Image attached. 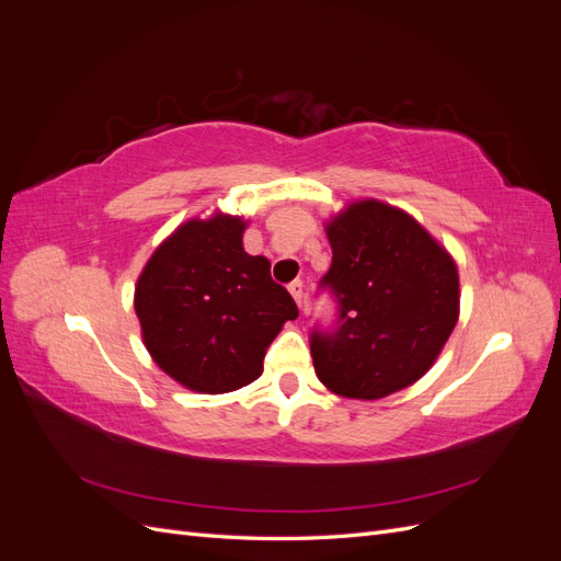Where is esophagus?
<instances>
[{"label": "esophagus", "instance_id": "esophagus-1", "mask_svg": "<svg viewBox=\"0 0 561 561\" xmlns=\"http://www.w3.org/2000/svg\"><path fill=\"white\" fill-rule=\"evenodd\" d=\"M287 290H290L293 299L297 301V307H301V301H304V285H301V280L290 283V287H287Z\"/></svg>", "mask_w": 561, "mask_h": 561}]
</instances>
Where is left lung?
<instances>
[{
    "mask_svg": "<svg viewBox=\"0 0 561 561\" xmlns=\"http://www.w3.org/2000/svg\"><path fill=\"white\" fill-rule=\"evenodd\" d=\"M325 233L332 264L320 285L339 318L311 334L316 375L351 400L398 393L426 375L456 328V262L410 213L377 198L348 203Z\"/></svg>",
    "mask_w": 561,
    "mask_h": 561,
    "instance_id": "1",
    "label": "left lung"
}]
</instances>
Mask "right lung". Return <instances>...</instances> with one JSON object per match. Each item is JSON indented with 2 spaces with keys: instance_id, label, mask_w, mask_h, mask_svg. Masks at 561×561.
Here are the masks:
<instances>
[{
  "instance_id": "1",
  "label": "right lung",
  "mask_w": 561,
  "mask_h": 561,
  "mask_svg": "<svg viewBox=\"0 0 561 561\" xmlns=\"http://www.w3.org/2000/svg\"><path fill=\"white\" fill-rule=\"evenodd\" d=\"M239 215L215 213L180 225L154 250L135 285L142 342L168 377L196 393L252 383L264 353L299 316L268 260L248 254Z\"/></svg>"
}]
</instances>
